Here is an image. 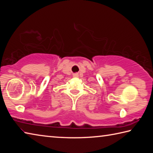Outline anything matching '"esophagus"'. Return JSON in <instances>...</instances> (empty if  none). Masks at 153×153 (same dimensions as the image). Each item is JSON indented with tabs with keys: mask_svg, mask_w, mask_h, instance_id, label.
I'll use <instances>...</instances> for the list:
<instances>
[{
	"mask_svg": "<svg viewBox=\"0 0 153 153\" xmlns=\"http://www.w3.org/2000/svg\"><path fill=\"white\" fill-rule=\"evenodd\" d=\"M73 76L75 77H78V74H73Z\"/></svg>",
	"mask_w": 153,
	"mask_h": 153,
	"instance_id": "34e87169",
	"label": "esophagus"
}]
</instances>
